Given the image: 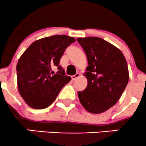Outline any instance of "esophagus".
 <instances>
[{"label": "esophagus", "instance_id": "esophagus-1", "mask_svg": "<svg viewBox=\"0 0 146 146\" xmlns=\"http://www.w3.org/2000/svg\"><path fill=\"white\" fill-rule=\"evenodd\" d=\"M80 76V74L79 73H76V74H75L74 76H71L72 80H76V79H77V78H79Z\"/></svg>", "mask_w": 146, "mask_h": 146}]
</instances>
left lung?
Wrapping results in <instances>:
<instances>
[{
  "mask_svg": "<svg viewBox=\"0 0 146 146\" xmlns=\"http://www.w3.org/2000/svg\"><path fill=\"white\" fill-rule=\"evenodd\" d=\"M77 40L89 64L85 73L87 87L78 92L80 101L90 113H104L117 102L128 83L127 61L119 49L102 38L86 37Z\"/></svg>",
  "mask_w": 146,
  "mask_h": 146,
  "instance_id": "1",
  "label": "left lung"
}]
</instances>
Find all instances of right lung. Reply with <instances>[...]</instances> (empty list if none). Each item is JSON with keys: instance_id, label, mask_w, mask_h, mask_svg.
Segmentation results:
<instances>
[{"instance_id": "add662e5", "label": "right lung", "mask_w": 146, "mask_h": 146, "mask_svg": "<svg viewBox=\"0 0 146 146\" xmlns=\"http://www.w3.org/2000/svg\"><path fill=\"white\" fill-rule=\"evenodd\" d=\"M76 41L73 37L55 35L33 42L19 58L17 64V87L26 104L34 109L50 106L61 90L71 80L66 76L59 61L66 47ZM54 65L56 74L51 76Z\"/></svg>"}]
</instances>
